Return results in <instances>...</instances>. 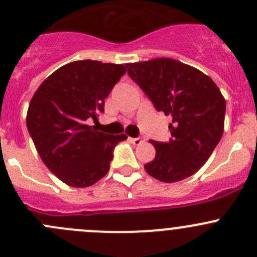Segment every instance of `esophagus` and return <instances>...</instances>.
<instances>
[{"instance_id": "obj_1", "label": "esophagus", "mask_w": 257, "mask_h": 257, "mask_svg": "<svg viewBox=\"0 0 257 257\" xmlns=\"http://www.w3.org/2000/svg\"><path fill=\"white\" fill-rule=\"evenodd\" d=\"M131 142L133 144H136V146H139V144L143 143V139L141 137H137V138H131Z\"/></svg>"}]
</instances>
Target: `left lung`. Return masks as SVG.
<instances>
[{
  "instance_id": "left-lung-1",
  "label": "left lung",
  "mask_w": 257,
  "mask_h": 257,
  "mask_svg": "<svg viewBox=\"0 0 257 257\" xmlns=\"http://www.w3.org/2000/svg\"><path fill=\"white\" fill-rule=\"evenodd\" d=\"M128 75L158 111L172 116V138L153 142L156 157L147 173L166 183L192 176L207 162L221 141L226 101L213 80L173 59L126 64Z\"/></svg>"
}]
</instances>
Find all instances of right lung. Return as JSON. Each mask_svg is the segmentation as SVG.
Listing matches in <instances>:
<instances>
[{
	"mask_svg": "<svg viewBox=\"0 0 257 257\" xmlns=\"http://www.w3.org/2000/svg\"><path fill=\"white\" fill-rule=\"evenodd\" d=\"M125 66L93 60L61 66L40 85L27 111V129L47 168L71 187H89L110 168L114 148L125 134L111 136L88 125L104 113Z\"/></svg>",
	"mask_w": 257,
	"mask_h": 257,
	"instance_id": "right-lung-1",
	"label": "right lung"
}]
</instances>
